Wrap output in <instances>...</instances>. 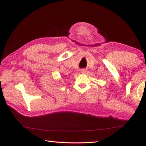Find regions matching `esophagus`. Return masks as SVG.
I'll use <instances>...</instances> for the list:
<instances>
[{"instance_id":"obj_1","label":"esophagus","mask_w":146,"mask_h":146,"mask_svg":"<svg viewBox=\"0 0 146 146\" xmlns=\"http://www.w3.org/2000/svg\"><path fill=\"white\" fill-rule=\"evenodd\" d=\"M80 72L82 73H85L86 72V70H85V69H82V70H80Z\"/></svg>"}]
</instances>
